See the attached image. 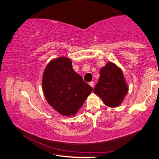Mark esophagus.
<instances>
[{"mask_svg": "<svg viewBox=\"0 0 159 159\" xmlns=\"http://www.w3.org/2000/svg\"><path fill=\"white\" fill-rule=\"evenodd\" d=\"M89 85L91 86V87L94 88V82H93V81H91V82H90V83H89Z\"/></svg>", "mask_w": 159, "mask_h": 159, "instance_id": "1", "label": "esophagus"}]
</instances>
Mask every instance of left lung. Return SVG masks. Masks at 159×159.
Segmentation results:
<instances>
[{
  "mask_svg": "<svg viewBox=\"0 0 159 159\" xmlns=\"http://www.w3.org/2000/svg\"><path fill=\"white\" fill-rule=\"evenodd\" d=\"M99 74L93 92L100 97L107 106L120 105L128 90L122 71L114 64L109 62L100 69Z\"/></svg>",
  "mask_w": 159,
  "mask_h": 159,
  "instance_id": "8db88e82",
  "label": "left lung"
}]
</instances>
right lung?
Here are the masks:
<instances>
[{
    "mask_svg": "<svg viewBox=\"0 0 159 159\" xmlns=\"http://www.w3.org/2000/svg\"><path fill=\"white\" fill-rule=\"evenodd\" d=\"M42 85L50 105L66 116L76 114L93 91L72 68L71 60L64 57L50 61L45 67Z\"/></svg>",
    "mask_w": 159,
    "mask_h": 159,
    "instance_id": "obj_1",
    "label": "right lung"
}]
</instances>
